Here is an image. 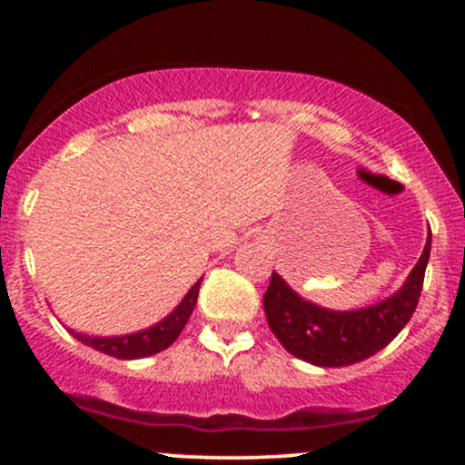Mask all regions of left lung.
I'll list each match as a JSON object with an SVG mask.
<instances>
[{
    "mask_svg": "<svg viewBox=\"0 0 465 465\" xmlns=\"http://www.w3.org/2000/svg\"><path fill=\"white\" fill-rule=\"evenodd\" d=\"M430 255V233L418 264L387 300L356 311H330L303 300L280 273L271 275L264 312L286 351L317 367H345L381 351L396 339L418 306Z\"/></svg>",
    "mask_w": 465,
    "mask_h": 465,
    "instance_id": "1",
    "label": "left lung"
}]
</instances>
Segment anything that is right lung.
<instances>
[{
  "label": "right lung",
  "mask_w": 465,
  "mask_h": 465,
  "mask_svg": "<svg viewBox=\"0 0 465 465\" xmlns=\"http://www.w3.org/2000/svg\"><path fill=\"white\" fill-rule=\"evenodd\" d=\"M199 286L201 280L185 292V297L173 312L165 314L162 322L151 325V328L140 330V332L120 336H92L84 332H76V330H67L76 336L80 343H84L87 348H94L95 351H103L106 356H114V359L133 361L143 359V356L159 354V351L170 348V345L177 341L181 330L188 323L190 314L196 306V297H199Z\"/></svg>",
  "instance_id": "add662e5"
}]
</instances>
